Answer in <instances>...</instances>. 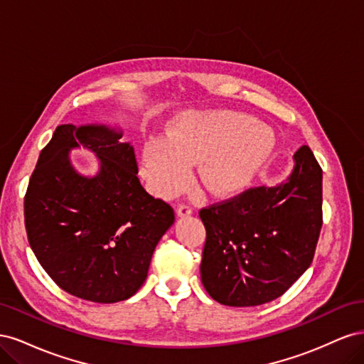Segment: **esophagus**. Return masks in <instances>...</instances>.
I'll return each mask as SVG.
<instances>
[{
  "label": "esophagus",
  "instance_id": "34e87169",
  "mask_svg": "<svg viewBox=\"0 0 364 364\" xmlns=\"http://www.w3.org/2000/svg\"><path fill=\"white\" fill-rule=\"evenodd\" d=\"M176 214H178V217H190L193 214V209L186 205H179L176 209Z\"/></svg>",
  "mask_w": 364,
  "mask_h": 364
}]
</instances>
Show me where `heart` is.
<instances>
[{
	"instance_id": "1",
	"label": "heart",
	"mask_w": 364,
	"mask_h": 364,
	"mask_svg": "<svg viewBox=\"0 0 364 364\" xmlns=\"http://www.w3.org/2000/svg\"><path fill=\"white\" fill-rule=\"evenodd\" d=\"M274 147V132L259 119L235 111H191L173 119L167 138L142 146L139 173L153 194L168 199L188 188L191 165L199 164L203 188L228 199L257 181Z\"/></svg>"
}]
</instances>
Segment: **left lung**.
<instances>
[{
  "mask_svg": "<svg viewBox=\"0 0 364 364\" xmlns=\"http://www.w3.org/2000/svg\"><path fill=\"white\" fill-rule=\"evenodd\" d=\"M206 228L200 278L214 301L255 306L277 299L310 267L322 228V168L310 147L282 182L199 213Z\"/></svg>",
  "mask_w": 364,
  "mask_h": 364,
  "instance_id": "left-lung-1",
  "label": "left lung"
}]
</instances>
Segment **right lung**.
Returning <instances> with one entry per match:
<instances>
[{"mask_svg": "<svg viewBox=\"0 0 364 364\" xmlns=\"http://www.w3.org/2000/svg\"><path fill=\"white\" fill-rule=\"evenodd\" d=\"M112 124H62L41 151L24 199L30 247L59 287L98 304L134 296L144 284L173 208L136 178L134 147ZM94 152L97 170L83 175L73 149Z\"/></svg>", "mask_w": 364, "mask_h": 364, "instance_id": "1", "label": "right lung"}]
</instances>
